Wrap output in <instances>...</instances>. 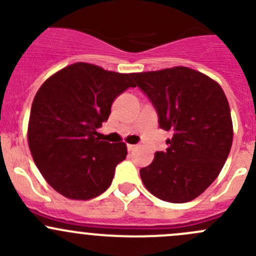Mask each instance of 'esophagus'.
<instances>
[{"label":"esophagus","instance_id":"34e87169","mask_svg":"<svg viewBox=\"0 0 256 256\" xmlns=\"http://www.w3.org/2000/svg\"><path fill=\"white\" fill-rule=\"evenodd\" d=\"M136 147H138V146H136V144H128V151H134V150H135Z\"/></svg>","mask_w":256,"mask_h":256}]
</instances>
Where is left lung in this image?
Masks as SVG:
<instances>
[{"label":"left lung","mask_w":256,"mask_h":256,"mask_svg":"<svg viewBox=\"0 0 256 256\" xmlns=\"http://www.w3.org/2000/svg\"><path fill=\"white\" fill-rule=\"evenodd\" d=\"M158 114L160 128L174 132L164 152L140 170L154 197L184 203L202 194L220 174L233 144L230 108L220 85L188 66L132 73Z\"/></svg>","instance_id":"obj_1"}]
</instances>
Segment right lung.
Segmentation results:
<instances>
[{"label": "right lung", "mask_w": 256, "mask_h": 256, "mask_svg": "<svg viewBox=\"0 0 256 256\" xmlns=\"http://www.w3.org/2000/svg\"><path fill=\"white\" fill-rule=\"evenodd\" d=\"M136 86L132 74L89 63L70 64L49 76L36 94L28 122V146L53 190L69 200L98 197L112 184L125 142L100 141L114 100Z\"/></svg>", "instance_id": "obj_1"}]
</instances>
